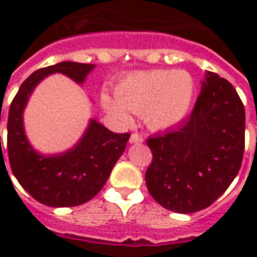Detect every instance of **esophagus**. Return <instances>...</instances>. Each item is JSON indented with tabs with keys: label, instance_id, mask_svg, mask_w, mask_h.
<instances>
[{
	"label": "esophagus",
	"instance_id": "1",
	"mask_svg": "<svg viewBox=\"0 0 257 257\" xmlns=\"http://www.w3.org/2000/svg\"><path fill=\"white\" fill-rule=\"evenodd\" d=\"M143 140L145 139H143V136H142V135L138 134V132H135V134L131 135V139H129V142H131V143H142Z\"/></svg>",
	"mask_w": 257,
	"mask_h": 257
}]
</instances>
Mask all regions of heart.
Wrapping results in <instances>:
<instances>
[{"label": "heart", "mask_w": 257, "mask_h": 257, "mask_svg": "<svg viewBox=\"0 0 257 257\" xmlns=\"http://www.w3.org/2000/svg\"><path fill=\"white\" fill-rule=\"evenodd\" d=\"M118 100L104 96V106L117 115L125 109L145 114L153 129H168L178 125L187 115L194 95V81L189 73L173 70H154L131 74L118 84Z\"/></svg>", "instance_id": "heart-1"}]
</instances>
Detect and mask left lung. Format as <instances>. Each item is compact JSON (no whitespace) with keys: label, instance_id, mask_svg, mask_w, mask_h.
Listing matches in <instances>:
<instances>
[{"label":"left lung","instance_id":"1","mask_svg":"<svg viewBox=\"0 0 257 257\" xmlns=\"http://www.w3.org/2000/svg\"><path fill=\"white\" fill-rule=\"evenodd\" d=\"M151 197L165 209L194 213L224 193L241 168L245 108L226 78L208 73L187 121L147 139Z\"/></svg>","mask_w":257,"mask_h":257}]
</instances>
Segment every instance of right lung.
<instances>
[{"label": "right lung", "mask_w": 257, "mask_h": 257, "mask_svg": "<svg viewBox=\"0 0 257 257\" xmlns=\"http://www.w3.org/2000/svg\"><path fill=\"white\" fill-rule=\"evenodd\" d=\"M93 67L62 62L40 68L20 85L9 107L7 150L11 169L22 187L48 206L68 208L90 201L103 189L131 138L129 134H114L92 119L81 142L62 156H40L26 139L22 114L34 86L53 73L66 74L81 84Z\"/></svg>", "instance_id": "obj_1"}]
</instances>
